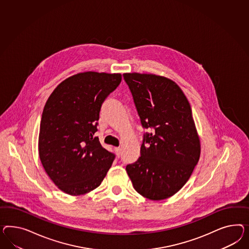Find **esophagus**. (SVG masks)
I'll use <instances>...</instances> for the list:
<instances>
[{"instance_id": "obj_1", "label": "esophagus", "mask_w": 249, "mask_h": 249, "mask_svg": "<svg viewBox=\"0 0 249 249\" xmlns=\"http://www.w3.org/2000/svg\"><path fill=\"white\" fill-rule=\"evenodd\" d=\"M115 152H116V154L118 157H121V148H115Z\"/></svg>"}]
</instances>
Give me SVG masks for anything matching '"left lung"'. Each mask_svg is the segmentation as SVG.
<instances>
[{
	"label": "left lung",
	"instance_id": "obj_1",
	"mask_svg": "<svg viewBox=\"0 0 249 249\" xmlns=\"http://www.w3.org/2000/svg\"><path fill=\"white\" fill-rule=\"evenodd\" d=\"M144 135L141 157L128 165L135 190L151 200L175 195L200 157V141L187 97L175 81L156 74H123Z\"/></svg>",
	"mask_w": 249,
	"mask_h": 249
}]
</instances>
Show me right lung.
<instances>
[{
  "label": "right lung",
  "instance_id": "1",
  "mask_svg": "<svg viewBox=\"0 0 249 249\" xmlns=\"http://www.w3.org/2000/svg\"><path fill=\"white\" fill-rule=\"evenodd\" d=\"M121 73L84 71L61 81L48 98L40 121L38 150L59 189L83 195L101 185L114 160L93 135L101 104L119 86Z\"/></svg>",
  "mask_w": 249,
  "mask_h": 249
}]
</instances>
